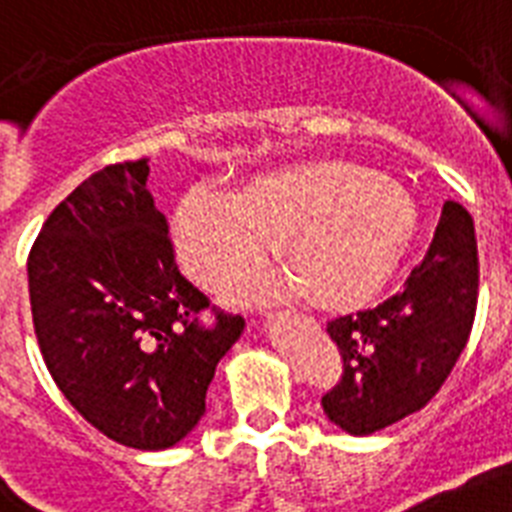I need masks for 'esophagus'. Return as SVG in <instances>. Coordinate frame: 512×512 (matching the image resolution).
I'll use <instances>...</instances> for the list:
<instances>
[{
  "mask_svg": "<svg viewBox=\"0 0 512 512\" xmlns=\"http://www.w3.org/2000/svg\"><path fill=\"white\" fill-rule=\"evenodd\" d=\"M286 315V318H289V313H284ZM284 315H278V318H284Z\"/></svg>",
  "mask_w": 512,
  "mask_h": 512,
  "instance_id": "1",
  "label": "esophagus"
}]
</instances>
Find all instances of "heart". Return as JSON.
<instances>
[{
  "mask_svg": "<svg viewBox=\"0 0 512 512\" xmlns=\"http://www.w3.org/2000/svg\"><path fill=\"white\" fill-rule=\"evenodd\" d=\"M418 231L400 184L342 160L299 162L249 181L236 197L197 189L173 215L178 260L220 292L263 265L276 242L286 270L260 297L307 294L323 307H355L389 281Z\"/></svg>",
  "mask_w": 512,
  "mask_h": 512,
  "instance_id": "b5f03b06",
  "label": "heart"
}]
</instances>
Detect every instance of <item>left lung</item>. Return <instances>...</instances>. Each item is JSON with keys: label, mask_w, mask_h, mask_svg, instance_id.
Segmentation results:
<instances>
[{"label": "left lung", "mask_w": 512, "mask_h": 512, "mask_svg": "<svg viewBox=\"0 0 512 512\" xmlns=\"http://www.w3.org/2000/svg\"><path fill=\"white\" fill-rule=\"evenodd\" d=\"M479 302L473 218L447 199L434 239L402 292L328 323L342 376L323 413L347 434L368 436L431 402L468 344Z\"/></svg>", "instance_id": "8db88e82"}]
</instances>
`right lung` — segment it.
<instances>
[{"label": "right lung", "mask_w": 512, "mask_h": 512, "mask_svg": "<svg viewBox=\"0 0 512 512\" xmlns=\"http://www.w3.org/2000/svg\"><path fill=\"white\" fill-rule=\"evenodd\" d=\"M147 160L91 173L28 255L33 331L54 384L112 442L165 450L205 415L215 365L244 318L181 276ZM213 309L216 321L202 324Z\"/></svg>", "instance_id": "1"}]
</instances>
